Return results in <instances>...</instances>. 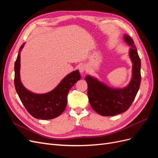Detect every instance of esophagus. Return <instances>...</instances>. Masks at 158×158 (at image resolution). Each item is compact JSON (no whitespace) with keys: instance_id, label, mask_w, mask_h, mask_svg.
<instances>
[{"instance_id":"1","label":"esophagus","mask_w":158,"mask_h":158,"mask_svg":"<svg viewBox=\"0 0 158 158\" xmlns=\"http://www.w3.org/2000/svg\"><path fill=\"white\" fill-rule=\"evenodd\" d=\"M78 69H79V71L80 73H84L85 70V66L84 64H80L79 66H78Z\"/></svg>"}]
</instances>
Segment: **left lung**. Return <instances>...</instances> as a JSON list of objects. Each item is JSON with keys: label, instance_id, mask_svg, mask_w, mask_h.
<instances>
[{"label": "left lung", "instance_id": "8db88e82", "mask_svg": "<svg viewBox=\"0 0 158 158\" xmlns=\"http://www.w3.org/2000/svg\"><path fill=\"white\" fill-rule=\"evenodd\" d=\"M124 40L131 46L129 56L132 63L131 82L123 88H113L100 82L96 78L86 76L88 95L91 107L102 116H113L126 111L130 107L139 89L141 62L133 40L124 35Z\"/></svg>", "mask_w": 158, "mask_h": 158}]
</instances>
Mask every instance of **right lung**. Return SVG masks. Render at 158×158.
<instances>
[{
    "instance_id": "obj_1",
    "label": "right lung",
    "mask_w": 158,
    "mask_h": 158,
    "mask_svg": "<svg viewBox=\"0 0 158 158\" xmlns=\"http://www.w3.org/2000/svg\"><path fill=\"white\" fill-rule=\"evenodd\" d=\"M23 47L24 44L21 45L14 64V85L19 98L28 113L35 118L47 120L59 117L66 108L70 89L81 78L79 71L76 70L66 76L49 92L33 93L23 86L20 80V52Z\"/></svg>"
}]
</instances>
